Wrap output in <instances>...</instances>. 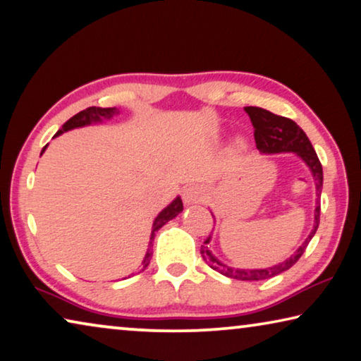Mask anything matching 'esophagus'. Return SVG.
<instances>
[{"instance_id": "obj_1", "label": "esophagus", "mask_w": 361, "mask_h": 361, "mask_svg": "<svg viewBox=\"0 0 361 361\" xmlns=\"http://www.w3.org/2000/svg\"><path fill=\"white\" fill-rule=\"evenodd\" d=\"M204 200V190L197 184H190L184 188V202L187 204H198Z\"/></svg>"}]
</instances>
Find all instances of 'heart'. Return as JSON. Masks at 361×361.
Listing matches in <instances>:
<instances>
[{
  "label": "heart",
  "mask_w": 361,
  "mask_h": 361,
  "mask_svg": "<svg viewBox=\"0 0 361 361\" xmlns=\"http://www.w3.org/2000/svg\"><path fill=\"white\" fill-rule=\"evenodd\" d=\"M238 147H242V143H240V142H238Z\"/></svg>",
  "instance_id": "heart-1"
}]
</instances>
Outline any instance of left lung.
<instances>
[{"label": "left lung", "instance_id": "left-lung-1", "mask_svg": "<svg viewBox=\"0 0 361 361\" xmlns=\"http://www.w3.org/2000/svg\"><path fill=\"white\" fill-rule=\"evenodd\" d=\"M247 114L250 116V121L255 129V142H257V148L262 153H282V152H292L300 157L307 166L312 171V174L316 180V209H314V224L313 231L310 232V235L305 238V242L298 247V250L292 255L290 258H287L286 262L273 266V268H264V269H234L229 266L223 264L213 257V253L208 250L209 238L204 240V245H202V257L213 269L219 271L223 276L231 277V279L237 281H263L274 277L277 274L284 273L293 264L298 262V258L302 257L303 252L307 250L310 240L316 234V229L319 226V213H321V188H323V166H321L318 154H316L314 148L312 147V142L308 140V137L305 132L298 127L292 119L282 118V116L273 114L268 109L257 108V106H245Z\"/></svg>", "mask_w": 361, "mask_h": 361}]
</instances>
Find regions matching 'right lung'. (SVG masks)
<instances>
[{"instance_id":"add662e5","label":"right lung","mask_w":361,"mask_h":361,"mask_svg":"<svg viewBox=\"0 0 361 361\" xmlns=\"http://www.w3.org/2000/svg\"><path fill=\"white\" fill-rule=\"evenodd\" d=\"M118 113H119V111L116 109V108H97V106L87 108L84 111H80V113H77L75 116H72V118L68 121V123L63 126V129L56 132V135L63 134V132H68L71 129H75V127H84V126H88V124H92V123H99V121H102V119H109V118H113V116L118 114ZM56 135H54V137H56ZM47 147L48 145L43 147L42 153L45 152ZM182 209H184V204H182V200L177 197L173 203L168 204V207H166L163 212L157 216V219H154V223H153L152 237H149V238H152V240H153L154 232H157L158 229H161V227L166 223H168V221L176 218V216L179 214ZM152 255H153V252H152V242H149V248L147 250L145 258H143V262H142L143 269H145L147 266L149 264Z\"/></svg>"}]
</instances>
